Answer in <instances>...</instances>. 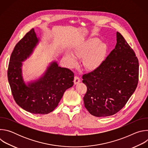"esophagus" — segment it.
Here are the masks:
<instances>
[{
  "label": "esophagus",
  "mask_w": 148,
  "mask_h": 148,
  "mask_svg": "<svg viewBox=\"0 0 148 148\" xmlns=\"http://www.w3.org/2000/svg\"><path fill=\"white\" fill-rule=\"evenodd\" d=\"M80 81H81L80 78H79L78 76L75 75V76L74 77V84H78V82H79Z\"/></svg>",
  "instance_id": "1"
}]
</instances>
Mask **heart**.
I'll return each instance as SVG.
<instances>
[{"label":"heart","mask_w":148,"mask_h":148,"mask_svg":"<svg viewBox=\"0 0 148 148\" xmlns=\"http://www.w3.org/2000/svg\"><path fill=\"white\" fill-rule=\"evenodd\" d=\"M107 52V46L96 38H91L79 45L74 51V55L78 58H84L83 64L88 70H93L99 67L103 61ZM67 58L71 66L77 63V60L71 54H68Z\"/></svg>","instance_id":"b5f03b06"}]
</instances>
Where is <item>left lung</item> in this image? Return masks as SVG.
<instances>
[{"mask_svg":"<svg viewBox=\"0 0 148 148\" xmlns=\"http://www.w3.org/2000/svg\"><path fill=\"white\" fill-rule=\"evenodd\" d=\"M116 40L115 49L101 66L82 75L87 88L84 106L95 116H108L119 112L137 87L138 59L119 32Z\"/></svg>","mask_w":148,"mask_h":148,"instance_id":"obj_1","label":"left lung"}]
</instances>
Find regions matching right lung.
Listing matches in <instances>:
<instances>
[{
	"mask_svg": "<svg viewBox=\"0 0 148 148\" xmlns=\"http://www.w3.org/2000/svg\"><path fill=\"white\" fill-rule=\"evenodd\" d=\"M37 42L32 29L16 44L10 58L8 78L17 104L27 112L43 115L54 111L66 90L73 86L74 73L53 62L43 77L27 86L22 76V62L29 57Z\"/></svg>",
	"mask_w": 148,
	"mask_h": 148,
	"instance_id": "add662e5",
	"label": "right lung"
}]
</instances>
